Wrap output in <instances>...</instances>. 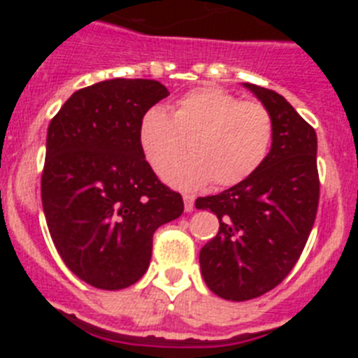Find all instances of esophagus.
Here are the masks:
<instances>
[{"label":"esophagus","instance_id":"1","mask_svg":"<svg viewBox=\"0 0 358 358\" xmlns=\"http://www.w3.org/2000/svg\"><path fill=\"white\" fill-rule=\"evenodd\" d=\"M182 201H185V211H186V213H192V211L195 210L194 195H182Z\"/></svg>","mask_w":358,"mask_h":358}]
</instances>
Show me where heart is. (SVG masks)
I'll return each mask as SVG.
<instances>
[{"instance_id":"1","label":"heart","mask_w":358,"mask_h":358,"mask_svg":"<svg viewBox=\"0 0 358 358\" xmlns=\"http://www.w3.org/2000/svg\"><path fill=\"white\" fill-rule=\"evenodd\" d=\"M273 140L267 107L242 102L220 87L188 91L172 113L152 106L138 125V143L154 170L189 143V155L171 159L161 169L163 181L179 189H197L210 181L226 188L245 181L267 159Z\"/></svg>"}]
</instances>
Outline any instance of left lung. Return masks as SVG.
<instances>
[{
    "instance_id": "obj_1",
    "label": "left lung",
    "mask_w": 358,
    "mask_h": 358,
    "mask_svg": "<svg viewBox=\"0 0 358 358\" xmlns=\"http://www.w3.org/2000/svg\"><path fill=\"white\" fill-rule=\"evenodd\" d=\"M242 85L273 116V147L245 181L195 201L220 222L199 255L202 278L231 301L255 299L285 280L305 249L319 202L315 131L276 91Z\"/></svg>"
}]
</instances>
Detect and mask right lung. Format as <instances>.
I'll list each match as a JSON object with an SVG mask.
<instances>
[{
    "label": "right lung",
    "instance_id": "1",
    "mask_svg": "<svg viewBox=\"0 0 358 358\" xmlns=\"http://www.w3.org/2000/svg\"><path fill=\"white\" fill-rule=\"evenodd\" d=\"M166 96L157 80L113 78L75 91L50 122L44 217L69 271L96 289L134 285L150 265L154 231L185 210L138 143L143 113Z\"/></svg>",
    "mask_w": 358,
    "mask_h": 358
}]
</instances>
